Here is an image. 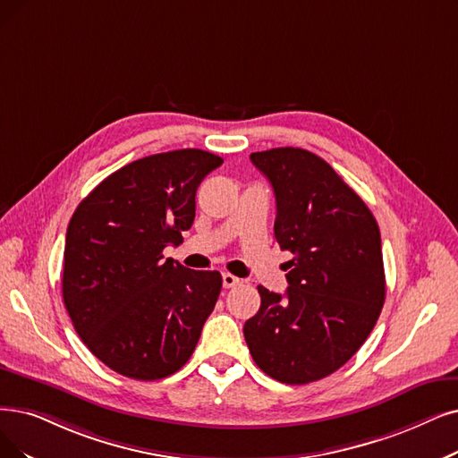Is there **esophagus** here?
<instances>
[{
  "mask_svg": "<svg viewBox=\"0 0 458 458\" xmlns=\"http://www.w3.org/2000/svg\"><path fill=\"white\" fill-rule=\"evenodd\" d=\"M222 280H224V287H225V289H231V287H236V285H241V284H242V280H241V278L233 276V274H229V272H225V274H224Z\"/></svg>",
  "mask_w": 458,
  "mask_h": 458,
  "instance_id": "34e87169",
  "label": "esophagus"
}]
</instances>
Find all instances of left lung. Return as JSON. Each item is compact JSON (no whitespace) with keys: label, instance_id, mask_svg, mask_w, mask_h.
<instances>
[{"label":"left lung","instance_id":"left-lung-1","mask_svg":"<svg viewBox=\"0 0 458 458\" xmlns=\"http://www.w3.org/2000/svg\"><path fill=\"white\" fill-rule=\"evenodd\" d=\"M276 195L274 236L293 253L285 295L258 285L259 312L244 325L255 364L287 386L336 372L374 328L386 302L381 236L364 200L319 156L253 152Z\"/></svg>","mask_w":458,"mask_h":458}]
</instances>
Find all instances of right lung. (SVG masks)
Instances as JSON below:
<instances>
[{"instance_id":"1","label":"right lung","mask_w":458,"mask_h":458,"mask_svg":"<svg viewBox=\"0 0 458 458\" xmlns=\"http://www.w3.org/2000/svg\"><path fill=\"white\" fill-rule=\"evenodd\" d=\"M224 159L184 148L106 176L72 214L62 293L88 350L114 372L167 377L191 357L222 291L217 270L163 259L195 217V193Z\"/></svg>"}]
</instances>
